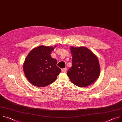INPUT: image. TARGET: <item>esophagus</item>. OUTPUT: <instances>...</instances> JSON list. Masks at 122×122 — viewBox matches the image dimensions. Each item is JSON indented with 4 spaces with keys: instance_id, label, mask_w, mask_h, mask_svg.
I'll use <instances>...</instances> for the list:
<instances>
[{
    "instance_id": "34e87169",
    "label": "esophagus",
    "mask_w": 122,
    "mask_h": 122,
    "mask_svg": "<svg viewBox=\"0 0 122 122\" xmlns=\"http://www.w3.org/2000/svg\"><path fill=\"white\" fill-rule=\"evenodd\" d=\"M66 71H67V68H62V69H61V71H62V72H66Z\"/></svg>"
}]
</instances>
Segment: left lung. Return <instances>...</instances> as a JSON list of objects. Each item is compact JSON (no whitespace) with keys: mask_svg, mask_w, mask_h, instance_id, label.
Instances as JSON below:
<instances>
[{"mask_svg":"<svg viewBox=\"0 0 122 122\" xmlns=\"http://www.w3.org/2000/svg\"><path fill=\"white\" fill-rule=\"evenodd\" d=\"M72 66L67 75L71 82L79 87H86L94 82L100 72L97 56L85 47H71Z\"/></svg>","mask_w":122,"mask_h":122,"instance_id":"left-lung-1","label":"left lung"}]
</instances>
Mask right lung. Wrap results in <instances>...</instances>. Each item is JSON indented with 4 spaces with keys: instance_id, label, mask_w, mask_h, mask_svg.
<instances>
[{
    "instance_id": "obj_1",
    "label": "right lung",
    "mask_w": 122,
    "mask_h": 122,
    "mask_svg": "<svg viewBox=\"0 0 122 122\" xmlns=\"http://www.w3.org/2000/svg\"><path fill=\"white\" fill-rule=\"evenodd\" d=\"M56 46H55V48ZM53 47L40 46L32 49L25 59L23 70L28 81L37 87H45L54 82L61 69L57 60L51 56Z\"/></svg>"
}]
</instances>
